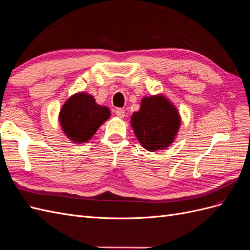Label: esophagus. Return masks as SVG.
<instances>
[{"label":"esophagus","mask_w":250,"mask_h":250,"mask_svg":"<svg viewBox=\"0 0 250 250\" xmlns=\"http://www.w3.org/2000/svg\"><path fill=\"white\" fill-rule=\"evenodd\" d=\"M116 115L119 118H124L125 116V112L124 108H116Z\"/></svg>","instance_id":"esophagus-1"}]
</instances>
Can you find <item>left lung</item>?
<instances>
[{
	"instance_id": "1",
	"label": "left lung",
	"mask_w": 250,
	"mask_h": 250,
	"mask_svg": "<svg viewBox=\"0 0 250 250\" xmlns=\"http://www.w3.org/2000/svg\"><path fill=\"white\" fill-rule=\"evenodd\" d=\"M138 142L148 151L167 149L181 126L177 108L163 95L144 97L138 112L131 117Z\"/></svg>"
}]
</instances>
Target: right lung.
Instances as JSON below:
<instances>
[{
    "mask_svg": "<svg viewBox=\"0 0 250 250\" xmlns=\"http://www.w3.org/2000/svg\"><path fill=\"white\" fill-rule=\"evenodd\" d=\"M111 116L108 107L96 104L87 93H77L65 101L59 114L64 134L74 143H86Z\"/></svg>",
    "mask_w": 250,
    "mask_h": 250,
    "instance_id": "add662e5",
    "label": "right lung"
}]
</instances>
